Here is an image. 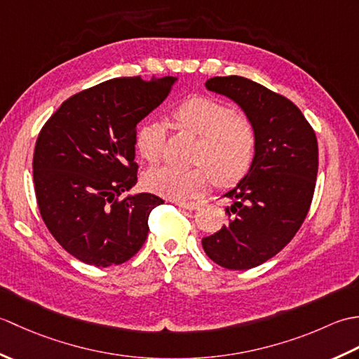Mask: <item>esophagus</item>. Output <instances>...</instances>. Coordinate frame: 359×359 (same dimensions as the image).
<instances>
[{
    "mask_svg": "<svg viewBox=\"0 0 359 359\" xmlns=\"http://www.w3.org/2000/svg\"><path fill=\"white\" fill-rule=\"evenodd\" d=\"M175 205L184 210H188V211H194L201 207V203H197V202H175Z\"/></svg>",
    "mask_w": 359,
    "mask_h": 359,
    "instance_id": "34e87169",
    "label": "esophagus"
}]
</instances>
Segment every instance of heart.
<instances>
[{"label":"heart","instance_id":"1","mask_svg":"<svg viewBox=\"0 0 359 359\" xmlns=\"http://www.w3.org/2000/svg\"><path fill=\"white\" fill-rule=\"evenodd\" d=\"M182 131L199 137L194 151L196 168L162 166L144 175L149 191L174 201L191 199L207 191L215 179L219 187L238 184L250 171L256 156V129L250 118L230 104L210 97H191L171 114ZM165 126L144 121L135 133V149L148 163H157L165 148Z\"/></svg>","mask_w":359,"mask_h":359}]
</instances>
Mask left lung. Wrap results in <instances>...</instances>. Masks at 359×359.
Segmentation results:
<instances>
[{
    "mask_svg": "<svg viewBox=\"0 0 359 359\" xmlns=\"http://www.w3.org/2000/svg\"><path fill=\"white\" fill-rule=\"evenodd\" d=\"M230 98L256 129L250 171L224 193L228 224L202 239L205 253L228 270H248L278 255L306 219L318 174V140L296 104L256 81L230 75L205 83Z\"/></svg>",
    "mask_w": 359,
    "mask_h": 359,
    "instance_id": "8db88e82",
    "label": "left lung"
}]
</instances>
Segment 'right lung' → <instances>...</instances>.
Segmentation results:
<instances>
[{"instance_id": "obj_1", "label": "right lung", "mask_w": 359, "mask_h": 359, "mask_svg": "<svg viewBox=\"0 0 359 359\" xmlns=\"http://www.w3.org/2000/svg\"><path fill=\"white\" fill-rule=\"evenodd\" d=\"M177 77H120L72 95L36 139V203L50 234L79 261L111 266L147 241L148 216L163 203L137 184V123L162 103Z\"/></svg>"}]
</instances>
